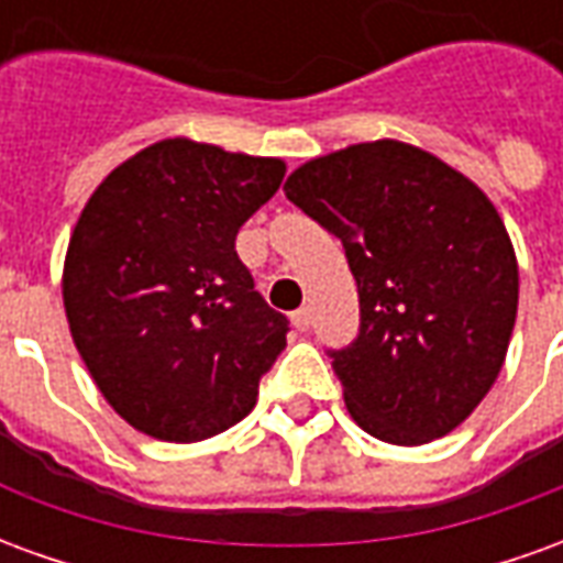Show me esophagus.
Wrapping results in <instances>:
<instances>
[{"label": "esophagus", "instance_id": "obj_1", "mask_svg": "<svg viewBox=\"0 0 563 563\" xmlns=\"http://www.w3.org/2000/svg\"><path fill=\"white\" fill-rule=\"evenodd\" d=\"M310 322H313V317H310V307H298V310L292 313V325L298 331L310 329Z\"/></svg>", "mask_w": 563, "mask_h": 563}]
</instances>
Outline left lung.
I'll return each mask as SVG.
<instances>
[{
	"label": "left lung",
	"instance_id": "1",
	"mask_svg": "<svg viewBox=\"0 0 563 563\" xmlns=\"http://www.w3.org/2000/svg\"><path fill=\"white\" fill-rule=\"evenodd\" d=\"M341 238L358 334L329 350L358 428L419 446L476 410L507 358L519 265L495 205L464 174L401 141L305 162L283 186Z\"/></svg>",
	"mask_w": 563,
	"mask_h": 563
}]
</instances>
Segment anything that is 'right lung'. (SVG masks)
I'll use <instances>...</instances> for the list:
<instances>
[{"label": "right lung", "instance_id": "obj_1", "mask_svg": "<svg viewBox=\"0 0 563 563\" xmlns=\"http://www.w3.org/2000/svg\"><path fill=\"white\" fill-rule=\"evenodd\" d=\"M283 174L280 159L168 139L87 201L63 301L90 377L132 428L196 443L256 407L289 319L256 292L234 238Z\"/></svg>", "mask_w": 563, "mask_h": 563}]
</instances>
